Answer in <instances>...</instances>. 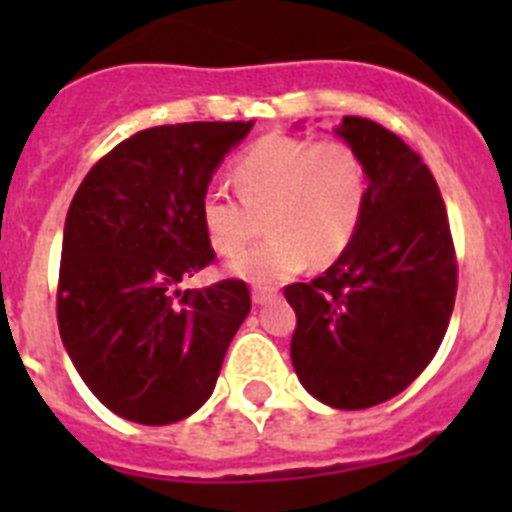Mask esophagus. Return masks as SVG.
Here are the masks:
<instances>
[{"instance_id": "1", "label": "esophagus", "mask_w": 512, "mask_h": 512, "mask_svg": "<svg viewBox=\"0 0 512 512\" xmlns=\"http://www.w3.org/2000/svg\"><path fill=\"white\" fill-rule=\"evenodd\" d=\"M277 297V292L274 289H264V287H253L251 292V300L256 302V305H266V302H271Z\"/></svg>"}]
</instances>
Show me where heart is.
Returning a JSON list of instances; mask_svg holds the SVG:
<instances>
[{
	"label": "heart",
	"mask_w": 512,
	"mask_h": 512,
	"mask_svg": "<svg viewBox=\"0 0 512 512\" xmlns=\"http://www.w3.org/2000/svg\"><path fill=\"white\" fill-rule=\"evenodd\" d=\"M237 197L210 189L200 223L220 256H233L266 225V238L230 261V274L253 284H277L312 266H328L351 246L366 210L364 161L336 138L271 133L233 164Z\"/></svg>",
	"instance_id": "heart-1"
}]
</instances>
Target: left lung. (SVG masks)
I'll return each mask as SVG.
<instances>
[{"label":"left lung","mask_w":512,"mask_h":512,"mask_svg":"<svg viewBox=\"0 0 512 512\" xmlns=\"http://www.w3.org/2000/svg\"><path fill=\"white\" fill-rule=\"evenodd\" d=\"M364 161L369 194L354 241L312 282L289 284L292 364L312 397L364 410L400 395L431 364L456 300V251L423 158L366 117L336 130Z\"/></svg>","instance_id":"obj_1"}]
</instances>
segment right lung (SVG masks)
I'll return each instance as SVG.
<instances>
[{
  "label": "right lung",
  "instance_id": "right-lung-1",
  "mask_svg": "<svg viewBox=\"0 0 512 512\" xmlns=\"http://www.w3.org/2000/svg\"><path fill=\"white\" fill-rule=\"evenodd\" d=\"M251 122L140 130L92 166L71 200L58 271V330L104 408L169 425L212 395L251 310L241 279L179 292L215 261L200 202Z\"/></svg>",
  "mask_w": 512,
  "mask_h": 512
}]
</instances>
